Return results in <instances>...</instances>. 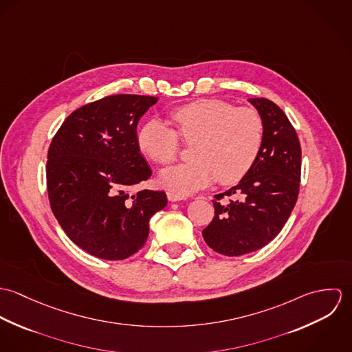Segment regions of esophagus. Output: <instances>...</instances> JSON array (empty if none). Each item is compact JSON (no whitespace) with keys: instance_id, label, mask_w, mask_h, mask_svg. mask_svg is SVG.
I'll use <instances>...</instances> for the list:
<instances>
[{"instance_id":"esophagus-1","label":"esophagus","mask_w":352,"mask_h":352,"mask_svg":"<svg viewBox=\"0 0 352 352\" xmlns=\"http://www.w3.org/2000/svg\"><path fill=\"white\" fill-rule=\"evenodd\" d=\"M166 197H168V201H186V199H187V197L180 195V194H176V192H168Z\"/></svg>"}]
</instances>
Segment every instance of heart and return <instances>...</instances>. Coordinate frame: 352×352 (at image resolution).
Segmentation results:
<instances>
[{
    "instance_id": "1",
    "label": "heart",
    "mask_w": 352,
    "mask_h": 352,
    "mask_svg": "<svg viewBox=\"0 0 352 352\" xmlns=\"http://www.w3.org/2000/svg\"><path fill=\"white\" fill-rule=\"evenodd\" d=\"M173 130L162 122H146L137 134L142 154L166 165L179 154V138L195 142L190 162L161 170L160 183L176 192L191 194L218 179L222 184L241 180L254 164L264 138V123L251 107L206 99L182 105L170 112Z\"/></svg>"
}]
</instances>
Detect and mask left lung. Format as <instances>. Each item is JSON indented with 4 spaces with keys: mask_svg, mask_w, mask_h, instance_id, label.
Listing matches in <instances>:
<instances>
[{
    "mask_svg": "<svg viewBox=\"0 0 352 352\" xmlns=\"http://www.w3.org/2000/svg\"><path fill=\"white\" fill-rule=\"evenodd\" d=\"M264 123L260 153L240 183L212 201L215 215L201 234L225 256L257 251L272 241L289 219L300 192L301 145L285 112L268 99H248ZM229 202H221L225 195Z\"/></svg>",
    "mask_w": 352,
    "mask_h": 352,
    "instance_id": "left-lung-1",
    "label": "left lung"
}]
</instances>
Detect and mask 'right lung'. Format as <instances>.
<instances>
[{"instance_id":"right-lung-1","label":"right lung","mask_w":352,"mask_h":352,"mask_svg":"<svg viewBox=\"0 0 352 352\" xmlns=\"http://www.w3.org/2000/svg\"><path fill=\"white\" fill-rule=\"evenodd\" d=\"M157 98L112 95L72 112L51 141L47 191L67 237L92 256L123 260L140 251L164 191L130 190L151 176L137 126Z\"/></svg>"}]
</instances>
